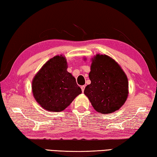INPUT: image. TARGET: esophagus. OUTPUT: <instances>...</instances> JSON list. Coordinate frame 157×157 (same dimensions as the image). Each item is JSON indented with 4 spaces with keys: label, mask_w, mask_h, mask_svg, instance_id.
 I'll return each mask as SVG.
<instances>
[{
    "label": "esophagus",
    "mask_w": 157,
    "mask_h": 157,
    "mask_svg": "<svg viewBox=\"0 0 157 157\" xmlns=\"http://www.w3.org/2000/svg\"><path fill=\"white\" fill-rule=\"evenodd\" d=\"M84 89H85V86H84V85H82V86H81V89H82V92H84Z\"/></svg>",
    "instance_id": "esophagus-1"
}]
</instances>
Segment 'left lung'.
Segmentation results:
<instances>
[{"instance_id":"obj_1","label":"left lung","mask_w":157,"mask_h":157,"mask_svg":"<svg viewBox=\"0 0 157 157\" xmlns=\"http://www.w3.org/2000/svg\"><path fill=\"white\" fill-rule=\"evenodd\" d=\"M89 77L91 82L84 93L98 112L111 113L124 105L128 95V80L113 59L97 55L92 60Z\"/></svg>"}]
</instances>
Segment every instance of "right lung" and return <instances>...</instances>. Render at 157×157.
<instances>
[{
  "label": "right lung",
  "instance_id": "1",
  "mask_svg": "<svg viewBox=\"0 0 157 157\" xmlns=\"http://www.w3.org/2000/svg\"><path fill=\"white\" fill-rule=\"evenodd\" d=\"M65 57L57 55L45 63L34 76L33 93L42 107L52 112L64 110L82 90L67 71Z\"/></svg>",
  "mask_w": 157,
  "mask_h": 157
}]
</instances>
